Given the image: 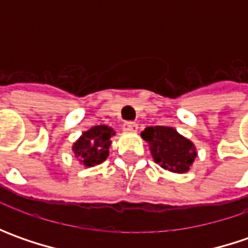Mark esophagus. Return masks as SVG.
I'll list each match as a JSON object with an SVG mask.
<instances>
[{
	"instance_id": "obj_1",
	"label": "esophagus",
	"mask_w": 248,
	"mask_h": 248,
	"mask_svg": "<svg viewBox=\"0 0 248 248\" xmlns=\"http://www.w3.org/2000/svg\"><path fill=\"white\" fill-rule=\"evenodd\" d=\"M123 129L125 132H137L138 131V124L137 123H132V121H127L123 124Z\"/></svg>"
}]
</instances>
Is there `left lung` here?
I'll use <instances>...</instances> for the list:
<instances>
[{
    "instance_id": "obj_1",
    "label": "left lung",
    "mask_w": 248,
    "mask_h": 248,
    "mask_svg": "<svg viewBox=\"0 0 248 248\" xmlns=\"http://www.w3.org/2000/svg\"><path fill=\"white\" fill-rule=\"evenodd\" d=\"M140 137L149 143L155 161L171 172L184 174L189 171L197 156L195 145L172 127H148Z\"/></svg>"
}]
</instances>
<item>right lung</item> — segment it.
Listing matches in <instances>:
<instances>
[{
  "instance_id": "1",
  "label": "right lung",
  "mask_w": 248,
  "mask_h": 248,
  "mask_svg": "<svg viewBox=\"0 0 248 248\" xmlns=\"http://www.w3.org/2000/svg\"><path fill=\"white\" fill-rule=\"evenodd\" d=\"M114 129L108 125H95L82 135L73 145L76 157L85 167L98 166L109 156V148L111 145V137Z\"/></svg>"
}]
</instances>
